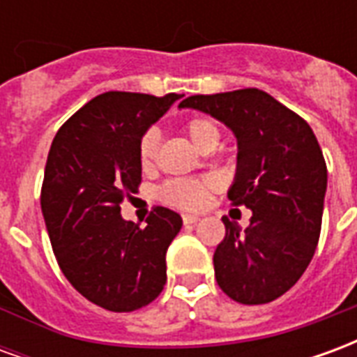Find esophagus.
<instances>
[{"label":"esophagus","mask_w":357,"mask_h":357,"mask_svg":"<svg viewBox=\"0 0 357 357\" xmlns=\"http://www.w3.org/2000/svg\"><path fill=\"white\" fill-rule=\"evenodd\" d=\"M199 220H201V218H199V216H195V214H183V224H185V225H193V224H197V222H199Z\"/></svg>","instance_id":"esophagus-1"}]
</instances>
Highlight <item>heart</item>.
<instances>
[{
	"mask_svg": "<svg viewBox=\"0 0 357 357\" xmlns=\"http://www.w3.org/2000/svg\"><path fill=\"white\" fill-rule=\"evenodd\" d=\"M183 132L195 147L202 153L216 149L220 139H222L220 128L210 118L199 116L187 120L185 126H183ZM156 153H158V132L147 130L141 135L139 147H137V156H139V164L143 170H151L155 166ZM214 187H216V179L208 178V176L206 178L172 179L160 187L158 195L164 202H168L172 206L195 210L206 204L210 191Z\"/></svg>",
	"mask_w": 357,
	"mask_h": 357,
	"instance_id": "b5f03b06",
	"label": "heart"
}]
</instances>
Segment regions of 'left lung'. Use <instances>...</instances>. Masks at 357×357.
Here are the masks:
<instances>
[{
  "label": "left lung",
  "mask_w": 357,
  "mask_h": 357,
  "mask_svg": "<svg viewBox=\"0 0 357 357\" xmlns=\"http://www.w3.org/2000/svg\"><path fill=\"white\" fill-rule=\"evenodd\" d=\"M179 109L201 110L237 139V172L227 199L252 210L241 231L224 218L214 252L220 289L241 304L279 298L306 271L319 241L327 166L306 120L262 89L193 95Z\"/></svg>",
  "instance_id": "left-lung-1"
}]
</instances>
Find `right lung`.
<instances>
[{"instance_id":"obj_1","label":"right lung","mask_w":357,"mask_h":357,"mask_svg":"<svg viewBox=\"0 0 357 357\" xmlns=\"http://www.w3.org/2000/svg\"><path fill=\"white\" fill-rule=\"evenodd\" d=\"M179 97L97 95L51 143L42 187L51 247L74 289L110 312L147 306L166 283V250L181 216L156 206L139 227L122 218L120 204L141 183V135Z\"/></svg>"}]
</instances>
